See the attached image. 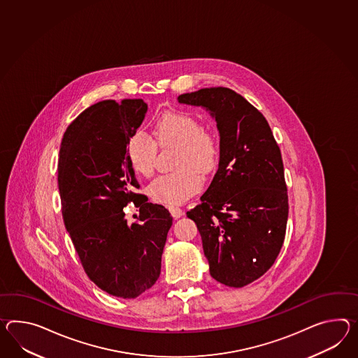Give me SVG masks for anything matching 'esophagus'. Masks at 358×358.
<instances>
[{
  "mask_svg": "<svg viewBox=\"0 0 358 358\" xmlns=\"http://www.w3.org/2000/svg\"><path fill=\"white\" fill-rule=\"evenodd\" d=\"M169 210H171L172 216L175 218H180L183 215V210L180 207H176V206H171Z\"/></svg>",
  "mask_w": 358,
  "mask_h": 358,
  "instance_id": "obj_1",
  "label": "esophagus"
}]
</instances>
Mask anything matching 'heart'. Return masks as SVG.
Instances as JSON below:
<instances>
[{"mask_svg": "<svg viewBox=\"0 0 358 358\" xmlns=\"http://www.w3.org/2000/svg\"><path fill=\"white\" fill-rule=\"evenodd\" d=\"M157 146L177 148V171L157 177L148 185V195L154 201L173 206L187 201L201 190V173H210L218 164L217 136L203 128L192 115L166 113L154 127V140L142 131H134L127 141L125 155L131 169L150 176L155 168Z\"/></svg>", "mask_w": 358, "mask_h": 358, "instance_id": "1", "label": "heart"}]
</instances>
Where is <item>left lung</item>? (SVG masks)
Instances as JSON below:
<instances>
[{"label":"left lung","mask_w":358,"mask_h":358,"mask_svg":"<svg viewBox=\"0 0 358 358\" xmlns=\"http://www.w3.org/2000/svg\"><path fill=\"white\" fill-rule=\"evenodd\" d=\"M177 99L206 108L217 122V172L201 204L186 215L199 230L210 275L243 287L271 269L285 241L288 198L280 150L262 113L229 87H204Z\"/></svg>","instance_id":"obj_1"}]
</instances>
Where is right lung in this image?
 Returning a JSON list of instances; mask_svg holds the SVG:
<instances>
[{
    "mask_svg": "<svg viewBox=\"0 0 358 358\" xmlns=\"http://www.w3.org/2000/svg\"><path fill=\"white\" fill-rule=\"evenodd\" d=\"M146 113L142 99L90 106L67 128L58 160L63 221L83 268L102 291L122 299L155 285L173 220L163 206L133 192L140 185L125 146ZM129 201L141 207L131 226L122 210Z\"/></svg>",
    "mask_w": 358,
    "mask_h": 358,
    "instance_id": "right-lung-1",
    "label": "right lung"
}]
</instances>
